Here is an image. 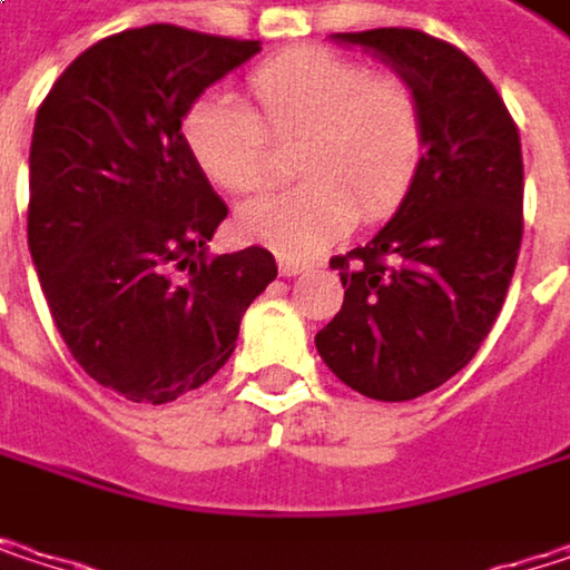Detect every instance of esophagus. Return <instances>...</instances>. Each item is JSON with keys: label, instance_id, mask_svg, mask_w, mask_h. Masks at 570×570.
Listing matches in <instances>:
<instances>
[{"label": "esophagus", "instance_id": "esophagus-1", "mask_svg": "<svg viewBox=\"0 0 570 570\" xmlns=\"http://www.w3.org/2000/svg\"><path fill=\"white\" fill-rule=\"evenodd\" d=\"M309 271V261H299V257H281V277H296Z\"/></svg>", "mask_w": 570, "mask_h": 570}]
</instances>
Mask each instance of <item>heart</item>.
Wrapping results in <instances>:
<instances>
[{
	"label": "heart",
	"instance_id": "b5f03b06",
	"mask_svg": "<svg viewBox=\"0 0 570 570\" xmlns=\"http://www.w3.org/2000/svg\"><path fill=\"white\" fill-rule=\"evenodd\" d=\"M254 111L234 95H207L184 115V148L200 174L230 194L271 180V138L299 145L306 180L237 210V230L281 257H313L343 237L360 204L380 217L399 207L425 158V115L399 75L326 49H296L247 78Z\"/></svg>",
	"mask_w": 570,
	"mask_h": 570
}]
</instances>
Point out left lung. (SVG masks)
Here are the masks:
<instances>
[{"label":"left lung","instance_id":"left-lung-1","mask_svg":"<svg viewBox=\"0 0 570 570\" xmlns=\"http://www.w3.org/2000/svg\"><path fill=\"white\" fill-rule=\"evenodd\" d=\"M333 39L415 88L425 158L393 220L330 261L346 293L316 353L350 390L405 402L469 366L505 303L524 227L521 141L495 85L455 46L415 29Z\"/></svg>","mask_w":570,"mask_h":570}]
</instances>
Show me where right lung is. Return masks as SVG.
<instances>
[{
	"instance_id": "add662e5",
	"label": "right lung",
	"mask_w": 570,
	"mask_h": 570,
	"mask_svg": "<svg viewBox=\"0 0 570 570\" xmlns=\"http://www.w3.org/2000/svg\"><path fill=\"white\" fill-rule=\"evenodd\" d=\"M261 42L145 26L75 58L29 151V250L75 363L105 390L165 405L234 353L277 277L264 247L207 257L227 204L184 148L187 108Z\"/></svg>"
}]
</instances>
